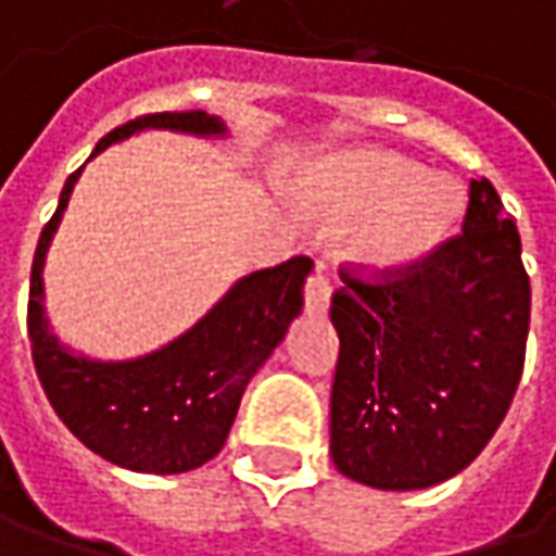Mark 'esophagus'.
Listing matches in <instances>:
<instances>
[{"instance_id":"1","label":"esophagus","mask_w":556,"mask_h":556,"mask_svg":"<svg viewBox=\"0 0 556 556\" xmlns=\"http://www.w3.org/2000/svg\"><path fill=\"white\" fill-rule=\"evenodd\" d=\"M328 306H331V281L325 275V266L315 263V271H312L309 281H306V309L312 315H325Z\"/></svg>"}]
</instances>
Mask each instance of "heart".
<instances>
[{"instance_id":"heart-1","label":"heart","mask_w":556,"mask_h":556,"mask_svg":"<svg viewBox=\"0 0 556 556\" xmlns=\"http://www.w3.org/2000/svg\"><path fill=\"white\" fill-rule=\"evenodd\" d=\"M312 201L350 223L353 253L374 268H402L445 241L460 213L458 185L387 151H350L312 176Z\"/></svg>"}]
</instances>
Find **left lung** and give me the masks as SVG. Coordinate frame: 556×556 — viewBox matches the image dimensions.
Returning <instances> with one entry per match:
<instances>
[{"instance_id":"obj_1","label":"left lung","mask_w":556,"mask_h":556,"mask_svg":"<svg viewBox=\"0 0 556 556\" xmlns=\"http://www.w3.org/2000/svg\"><path fill=\"white\" fill-rule=\"evenodd\" d=\"M331 321V458L374 489H427L495 437L526 362L520 231L489 179H470L460 235L377 278L340 268Z\"/></svg>"}]
</instances>
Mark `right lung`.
Listing matches in <instances>:
<instances>
[{
	"label": "right lung",
	"mask_w": 556,
	"mask_h": 556,
	"mask_svg": "<svg viewBox=\"0 0 556 556\" xmlns=\"http://www.w3.org/2000/svg\"><path fill=\"white\" fill-rule=\"evenodd\" d=\"M141 129H176L188 136H225V123L203 111H166L129 119L98 141L108 144ZM64 182L54 216L46 223L30 271L33 365L52 402L86 448L136 473H185L219 455L235 424L250 377L285 340L288 325L303 309L309 256H293L275 268L241 278L201 321L157 353L129 362H96L64 350L42 309V266L74 182Z\"/></svg>",
	"instance_id": "1"
}]
</instances>
